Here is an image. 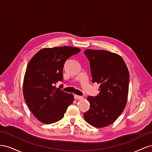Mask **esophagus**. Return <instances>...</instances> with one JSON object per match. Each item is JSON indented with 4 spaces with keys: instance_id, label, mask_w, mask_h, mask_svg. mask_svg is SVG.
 Wrapping results in <instances>:
<instances>
[{
    "instance_id": "obj_1",
    "label": "esophagus",
    "mask_w": 152,
    "mask_h": 152,
    "mask_svg": "<svg viewBox=\"0 0 152 152\" xmlns=\"http://www.w3.org/2000/svg\"><path fill=\"white\" fill-rule=\"evenodd\" d=\"M74 98L75 99H83V97H82V96H78V95L75 94L74 95Z\"/></svg>"
}]
</instances>
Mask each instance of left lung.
<instances>
[{
    "label": "left lung",
    "instance_id": "8db88e82",
    "mask_svg": "<svg viewBox=\"0 0 152 152\" xmlns=\"http://www.w3.org/2000/svg\"><path fill=\"white\" fill-rule=\"evenodd\" d=\"M93 82L100 84L96 97L89 96L90 108L84 113L86 121L95 127H107L116 121L125 108L129 73L123 58L104 50L86 49Z\"/></svg>",
    "mask_w": 152,
    "mask_h": 152
}]
</instances>
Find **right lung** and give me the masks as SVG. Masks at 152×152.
I'll use <instances>...</instances> for the list:
<instances>
[{
  "mask_svg": "<svg viewBox=\"0 0 152 152\" xmlns=\"http://www.w3.org/2000/svg\"><path fill=\"white\" fill-rule=\"evenodd\" d=\"M80 51L70 46L44 48L29 61L23 92L28 108L40 122L49 124L61 120L73 103V94L56 88L54 84L63 80L65 61Z\"/></svg>",
  "mask_w": 152,
  "mask_h": 152,
  "instance_id": "right-lung-1",
  "label": "right lung"
}]
</instances>
